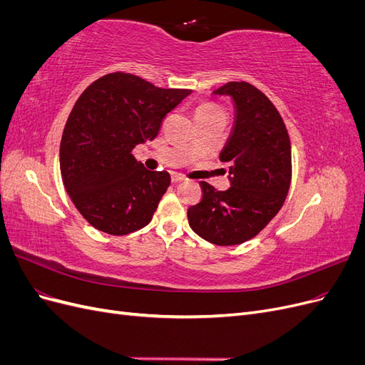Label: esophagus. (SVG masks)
<instances>
[{"mask_svg": "<svg viewBox=\"0 0 365 365\" xmlns=\"http://www.w3.org/2000/svg\"><path fill=\"white\" fill-rule=\"evenodd\" d=\"M182 181H185L184 176H181V175H178V173H173V175H172V182H173V184H178V182H182Z\"/></svg>", "mask_w": 365, "mask_h": 365, "instance_id": "1", "label": "esophagus"}]
</instances>
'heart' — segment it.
Listing matches in <instances>:
<instances>
[{"instance_id":"obj_1","label":"heart","mask_w":365,"mask_h":365,"mask_svg":"<svg viewBox=\"0 0 365 365\" xmlns=\"http://www.w3.org/2000/svg\"><path fill=\"white\" fill-rule=\"evenodd\" d=\"M216 111H220V109L213 106V105H201L200 108H197L196 114H200V113H216Z\"/></svg>"}]
</instances>
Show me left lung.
I'll use <instances>...</instances> for the list:
<instances>
[{"mask_svg":"<svg viewBox=\"0 0 365 365\" xmlns=\"http://www.w3.org/2000/svg\"><path fill=\"white\" fill-rule=\"evenodd\" d=\"M213 96H227L235 123L220 152L230 189L201 182L202 200L187 210L189 225L215 245H239L260 233L279 213L291 184V141L277 109L256 86L228 82Z\"/></svg>","mask_w":365,"mask_h":365,"instance_id":"obj_1","label":"left lung"}]
</instances>
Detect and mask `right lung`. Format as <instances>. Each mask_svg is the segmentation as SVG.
Segmentation results:
<instances>
[{"label": "right lung", "mask_w": 365, "mask_h": 365, "mask_svg": "<svg viewBox=\"0 0 365 365\" xmlns=\"http://www.w3.org/2000/svg\"><path fill=\"white\" fill-rule=\"evenodd\" d=\"M190 93L111 73L77 98L62 134L59 164L65 190L94 228L123 236L150 222L170 175L145 169L130 152L155 138L163 118Z\"/></svg>", "instance_id": "add662e5"}]
</instances>
